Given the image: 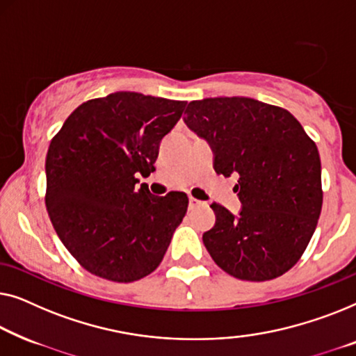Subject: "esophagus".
<instances>
[{"label":"esophagus","mask_w":356,"mask_h":356,"mask_svg":"<svg viewBox=\"0 0 356 356\" xmlns=\"http://www.w3.org/2000/svg\"><path fill=\"white\" fill-rule=\"evenodd\" d=\"M200 207H204V203L200 202V200H197V198H193V197L188 198V208H190V209L200 208Z\"/></svg>","instance_id":"34e87169"}]
</instances>
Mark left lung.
<instances>
[{
  "instance_id": "1",
  "label": "left lung",
  "mask_w": 356,
  "mask_h": 356,
  "mask_svg": "<svg viewBox=\"0 0 356 356\" xmlns=\"http://www.w3.org/2000/svg\"><path fill=\"white\" fill-rule=\"evenodd\" d=\"M184 122L207 140L214 171L237 176L242 209L213 203L203 243L230 276L261 282L287 273L302 257L323 207L316 143L287 109L253 98L190 102Z\"/></svg>"
}]
</instances>
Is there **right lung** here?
Returning <instances> with one entry per match:
<instances>
[{"mask_svg":"<svg viewBox=\"0 0 356 356\" xmlns=\"http://www.w3.org/2000/svg\"><path fill=\"white\" fill-rule=\"evenodd\" d=\"M185 102L116 92L82 103L47 154V209L64 247L95 276L134 282L159 266L187 213L184 192L154 197L159 143Z\"/></svg>","mask_w":356,"mask_h":356,"instance_id":"right-lung-1","label":"right lung"}]
</instances>
